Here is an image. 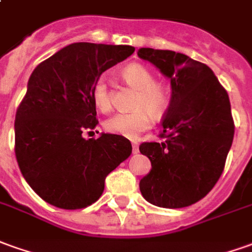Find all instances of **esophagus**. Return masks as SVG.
I'll return each instance as SVG.
<instances>
[{"mask_svg": "<svg viewBox=\"0 0 252 252\" xmlns=\"http://www.w3.org/2000/svg\"><path fill=\"white\" fill-rule=\"evenodd\" d=\"M138 152V144L133 143V154H137Z\"/></svg>", "mask_w": 252, "mask_h": 252, "instance_id": "1", "label": "esophagus"}]
</instances>
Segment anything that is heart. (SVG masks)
<instances>
[{"label":"heart","instance_id":"1","mask_svg":"<svg viewBox=\"0 0 252 252\" xmlns=\"http://www.w3.org/2000/svg\"><path fill=\"white\" fill-rule=\"evenodd\" d=\"M125 83L137 89L131 108L127 114H116L104 122V129L111 134L137 138L151 127L152 115L162 116L170 105V90L166 83L156 81L154 72L140 63L126 65L121 72ZM93 103L101 112L107 114L112 109V89L109 82L101 76L92 89Z\"/></svg>","mask_w":252,"mask_h":252}]
</instances>
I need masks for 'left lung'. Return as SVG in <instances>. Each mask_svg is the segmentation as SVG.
I'll return each mask as SVG.
<instances>
[{"label":"left lung","mask_w":252,"mask_h":252,"mask_svg":"<svg viewBox=\"0 0 252 252\" xmlns=\"http://www.w3.org/2000/svg\"><path fill=\"white\" fill-rule=\"evenodd\" d=\"M137 55L171 82L162 141L143 143L152 169L141 178L147 202L181 209L199 202L220 180L235 134L228 92L209 65L173 50L141 48Z\"/></svg>","instance_id":"1"}]
</instances>
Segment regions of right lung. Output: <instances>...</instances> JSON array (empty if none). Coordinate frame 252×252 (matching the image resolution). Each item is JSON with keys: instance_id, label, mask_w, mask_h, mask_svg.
Segmentation results:
<instances>
[{"instance_id": "right-lung-1", "label": "right lung", "mask_w": 252, "mask_h": 252, "mask_svg": "<svg viewBox=\"0 0 252 252\" xmlns=\"http://www.w3.org/2000/svg\"><path fill=\"white\" fill-rule=\"evenodd\" d=\"M133 52L129 45L71 43L32 71L16 111L15 154L24 180L46 203L64 210L93 204L105 177L131 154L126 137L86 140L82 133L98 123L94 82Z\"/></svg>"}]
</instances>
